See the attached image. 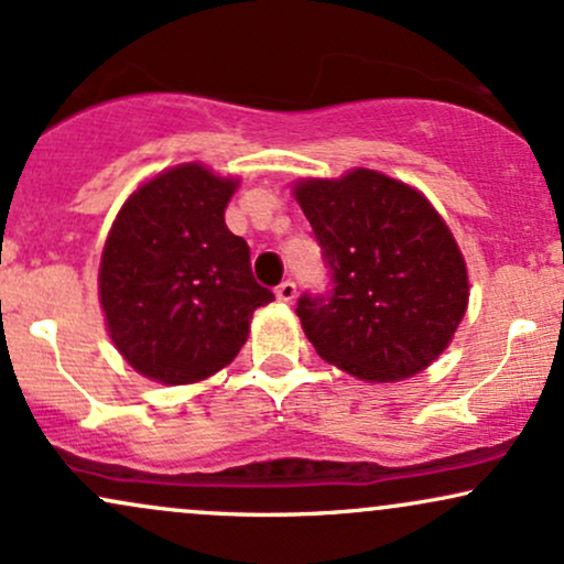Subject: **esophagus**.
<instances>
[{
    "label": "esophagus",
    "instance_id": "obj_1",
    "mask_svg": "<svg viewBox=\"0 0 564 564\" xmlns=\"http://www.w3.org/2000/svg\"><path fill=\"white\" fill-rule=\"evenodd\" d=\"M275 294H278V300H281V302H291V300H294V296H296V283H294V281L278 283Z\"/></svg>",
    "mask_w": 564,
    "mask_h": 564
}]
</instances>
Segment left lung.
Here are the masks:
<instances>
[{
	"label": "left lung",
	"instance_id": "8db88e82",
	"mask_svg": "<svg viewBox=\"0 0 564 564\" xmlns=\"http://www.w3.org/2000/svg\"><path fill=\"white\" fill-rule=\"evenodd\" d=\"M332 289L296 302L315 352L368 381L419 373L448 347L469 300L448 225L422 193L371 170L296 185Z\"/></svg>",
	"mask_w": 564,
	"mask_h": 564
}]
</instances>
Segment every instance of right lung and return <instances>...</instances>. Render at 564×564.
<instances>
[{"mask_svg":"<svg viewBox=\"0 0 564 564\" xmlns=\"http://www.w3.org/2000/svg\"><path fill=\"white\" fill-rule=\"evenodd\" d=\"M236 191L198 164L145 183L116 217L100 262L108 332L127 364L164 384L228 366L251 313L273 291L251 275V251L225 225Z\"/></svg>","mask_w":564,"mask_h":564,"instance_id":"add662e5","label":"right lung"}]
</instances>
